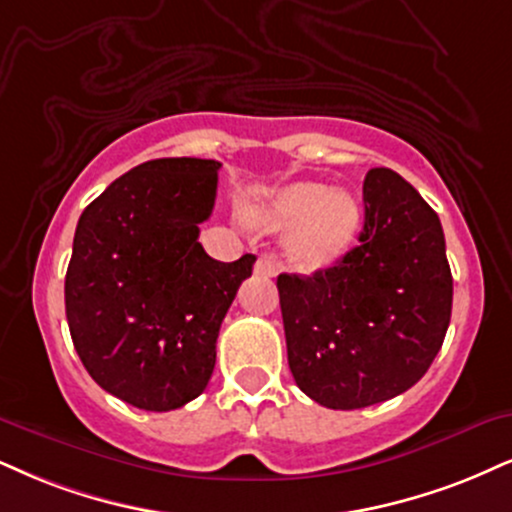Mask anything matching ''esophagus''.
<instances>
[{"label": "esophagus", "instance_id": "34e87169", "mask_svg": "<svg viewBox=\"0 0 512 512\" xmlns=\"http://www.w3.org/2000/svg\"><path fill=\"white\" fill-rule=\"evenodd\" d=\"M254 273L261 275V277H275L277 273V266L275 261L270 256H258L256 266H254Z\"/></svg>", "mask_w": 512, "mask_h": 512}]
</instances>
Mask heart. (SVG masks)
I'll return each instance as SVG.
<instances>
[{
    "label": "heart",
    "instance_id": "heart-1",
    "mask_svg": "<svg viewBox=\"0 0 512 512\" xmlns=\"http://www.w3.org/2000/svg\"><path fill=\"white\" fill-rule=\"evenodd\" d=\"M361 218V204L353 194L332 192L323 182H294L249 211L251 223L268 232L297 227L287 242V256L306 273L344 256L361 230Z\"/></svg>",
    "mask_w": 512,
    "mask_h": 512
}]
</instances>
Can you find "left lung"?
<instances>
[{"instance_id":"obj_1","label":"left lung","mask_w":512,"mask_h":512,"mask_svg":"<svg viewBox=\"0 0 512 512\" xmlns=\"http://www.w3.org/2000/svg\"><path fill=\"white\" fill-rule=\"evenodd\" d=\"M358 246L311 277H277L294 382L320 406L365 408L413 387L451 323L439 216L389 168L368 170Z\"/></svg>"}]
</instances>
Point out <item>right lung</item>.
I'll return each instance as SVG.
<instances>
[{
	"instance_id": "add662e5",
	"label": "right lung",
	"mask_w": 512,
	"mask_h": 512,
	"mask_svg": "<svg viewBox=\"0 0 512 512\" xmlns=\"http://www.w3.org/2000/svg\"><path fill=\"white\" fill-rule=\"evenodd\" d=\"M220 163L156 159L82 211L66 273V318L92 380L142 410L197 399L216 365L227 308L256 256L223 263L199 244Z\"/></svg>"
}]
</instances>
